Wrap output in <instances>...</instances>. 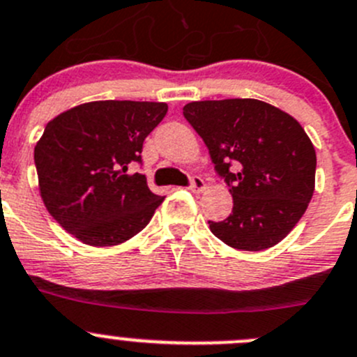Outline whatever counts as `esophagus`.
<instances>
[{"label": "esophagus", "instance_id": "obj_1", "mask_svg": "<svg viewBox=\"0 0 357 357\" xmlns=\"http://www.w3.org/2000/svg\"><path fill=\"white\" fill-rule=\"evenodd\" d=\"M205 185L206 184L202 176H192L191 184H189V189H191L192 192H202V191H205Z\"/></svg>", "mask_w": 357, "mask_h": 357}]
</instances>
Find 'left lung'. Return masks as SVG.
I'll return each instance as SVG.
<instances>
[{
	"instance_id": "1",
	"label": "left lung",
	"mask_w": 357,
	"mask_h": 357,
	"mask_svg": "<svg viewBox=\"0 0 357 357\" xmlns=\"http://www.w3.org/2000/svg\"><path fill=\"white\" fill-rule=\"evenodd\" d=\"M184 117L208 147L233 196V212L210 231L240 250L277 245L303 217L315 188V149L300 122L250 98L192 101Z\"/></svg>"
}]
</instances>
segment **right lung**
I'll list each match as a JSON object with an SVG mask.
<instances>
[{
  "label": "right lung",
  "instance_id": "obj_1",
  "mask_svg": "<svg viewBox=\"0 0 357 357\" xmlns=\"http://www.w3.org/2000/svg\"><path fill=\"white\" fill-rule=\"evenodd\" d=\"M168 112L155 101H91L54 117L35 147L40 195L70 235L93 247L133 238L165 196L149 189L142 147Z\"/></svg>",
  "mask_w": 357,
  "mask_h": 357
}]
</instances>
